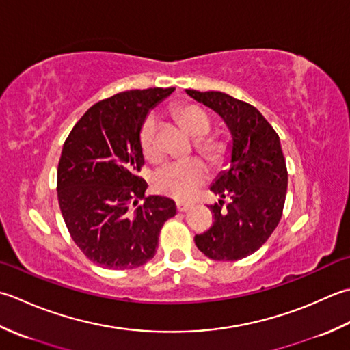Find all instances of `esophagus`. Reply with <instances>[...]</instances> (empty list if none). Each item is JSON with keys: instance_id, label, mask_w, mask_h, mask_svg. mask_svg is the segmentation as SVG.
<instances>
[{"instance_id": "obj_1", "label": "esophagus", "mask_w": 350, "mask_h": 350, "mask_svg": "<svg viewBox=\"0 0 350 350\" xmlns=\"http://www.w3.org/2000/svg\"><path fill=\"white\" fill-rule=\"evenodd\" d=\"M190 204H185V202H176V210L180 211V213H184V211H187L189 208H190Z\"/></svg>"}]
</instances>
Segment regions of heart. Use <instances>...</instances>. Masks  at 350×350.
Here are the masks:
<instances>
[{"instance_id":"1","label":"heart","mask_w":350,"mask_h":350,"mask_svg":"<svg viewBox=\"0 0 350 350\" xmlns=\"http://www.w3.org/2000/svg\"><path fill=\"white\" fill-rule=\"evenodd\" d=\"M175 118L195 139V149L213 167L224 166L230 157V144L222 135L208 134L213 120L202 107L196 104H181L175 109ZM160 115L148 113L140 125L139 144L142 152L151 161L161 159L159 146ZM208 178V169L199 159L175 161L155 170L152 175V187L157 193L167 195L178 201H189L196 190Z\"/></svg>"}]
</instances>
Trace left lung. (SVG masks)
<instances>
[{"label": "left lung", "mask_w": 350, "mask_h": 350, "mask_svg": "<svg viewBox=\"0 0 350 350\" xmlns=\"http://www.w3.org/2000/svg\"><path fill=\"white\" fill-rule=\"evenodd\" d=\"M185 92L219 113L232 135L231 167L210 187L222 198L210 205L215 222L195 243L211 260L237 261L258 251L281 220L288 174L280 135L251 104L222 92Z\"/></svg>", "instance_id": "left-lung-1"}]
</instances>
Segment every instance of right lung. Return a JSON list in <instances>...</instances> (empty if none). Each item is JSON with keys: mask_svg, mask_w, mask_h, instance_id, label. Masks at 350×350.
<instances>
[{"mask_svg": "<svg viewBox=\"0 0 350 350\" xmlns=\"http://www.w3.org/2000/svg\"><path fill=\"white\" fill-rule=\"evenodd\" d=\"M175 89L126 90L92 105L63 145L57 198L75 245L95 265L134 269L155 255L172 199L145 196L139 144L148 111Z\"/></svg>", "mask_w": 350, "mask_h": 350, "instance_id": "add662e5", "label": "right lung"}]
</instances>
